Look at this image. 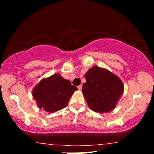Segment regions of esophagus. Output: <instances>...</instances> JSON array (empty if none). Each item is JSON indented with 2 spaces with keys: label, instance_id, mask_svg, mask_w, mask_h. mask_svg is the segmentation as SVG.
I'll list each match as a JSON object with an SVG mask.
<instances>
[{
  "label": "esophagus",
  "instance_id": "esophagus-1",
  "mask_svg": "<svg viewBox=\"0 0 154 154\" xmlns=\"http://www.w3.org/2000/svg\"><path fill=\"white\" fill-rule=\"evenodd\" d=\"M82 85H79L77 86V88H78V89L79 90V91H80V90H82Z\"/></svg>",
  "mask_w": 154,
  "mask_h": 154
}]
</instances>
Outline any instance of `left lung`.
Segmentation results:
<instances>
[{
    "instance_id": "left-lung-1",
    "label": "left lung",
    "mask_w": 154,
    "mask_h": 154,
    "mask_svg": "<svg viewBox=\"0 0 154 154\" xmlns=\"http://www.w3.org/2000/svg\"><path fill=\"white\" fill-rule=\"evenodd\" d=\"M82 92L91 110L100 114L115 109L124 92V84L106 69L94 66L85 75Z\"/></svg>"
}]
</instances>
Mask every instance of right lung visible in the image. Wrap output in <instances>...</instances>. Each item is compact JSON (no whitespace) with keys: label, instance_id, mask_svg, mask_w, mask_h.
I'll use <instances>...</instances> for the list:
<instances>
[{"label":"right lung","instance_id":"obj_1","mask_svg":"<svg viewBox=\"0 0 154 154\" xmlns=\"http://www.w3.org/2000/svg\"><path fill=\"white\" fill-rule=\"evenodd\" d=\"M77 88L59 74L43 78L33 88L32 96L39 109L53 113L63 109Z\"/></svg>","mask_w":154,"mask_h":154}]
</instances>
